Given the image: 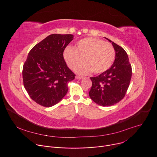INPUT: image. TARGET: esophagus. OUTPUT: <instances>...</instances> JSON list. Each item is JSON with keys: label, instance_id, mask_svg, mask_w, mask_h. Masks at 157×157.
I'll use <instances>...</instances> for the list:
<instances>
[{"label": "esophagus", "instance_id": "34e87169", "mask_svg": "<svg viewBox=\"0 0 157 157\" xmlns=\"http://www.w3.org/2000/svg\"><path fill=\"white\" fill-rule=\"evenodd\" d=\"M82 78H84V77L80 76V75L76 76V79H77V80H80V79H82Z\"/></svg>", "mask_w": 157, "mask_h": 157}]
</instances>
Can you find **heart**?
I'll list each match as a JSON object with an SVG mask.
<instances>
[{"mask_svg": "<svg viewBox=\"0 0 157 157\" xmlns=\"http://www.w3.org/2000/svg\"><path fill=\"white\" fill-rule=\"evenodd\" d=\"M64 58L70 68L73 70L85 59V64L77 67L75 71L87 75L92 71L96 74L108 70L114 62L115 50L113 46L105 40L89 37L78 41L73 48L68 47L64 51Z\"/></svg>", "mask_w": 157, "mask_h": 157, "instance_id": "b5f03b06", "label": "heart"}]
</instances>
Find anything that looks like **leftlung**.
Segmentation results:
<instances>
[{
  "label": "left lung",
  "mask_w": 157,
  "mask_h": 157,
  "mask_svg": "<svg viewBox=\"0 0 157 157\" xmlns=\"http://www.w3.org/2000/svg\"><path fill=\"white\" fill-rule=\"evenodd\" d=\"M115 50V59L108 70L99 76L90 77V99L102 106L113 105L125 96L130 84L132 67L127 54L121 46L109 39Z\"/></svg>",
  "instance_id": "obj_1"
}]
</instances>
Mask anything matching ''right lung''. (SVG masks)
I'll list each match as a JSON object with an SVG mask.
<instances>
[{
  "mask_svg": "<svg viewBox=\"0 0 157 157\" xmlns=\"http://www.w3.org/2000/svg\"><path fill=\"white\" fill-rule=\"evenodd\" d=\"M71 34H51L30 50L23 67V85L37 104L51 107L64 97L75 75L67 67L63 52Z\"/></svg>",
  "mask_w": 157,
  "mask_h": 157,
  "instance_id": "obj_1",
  "label": "right lung"
}]
</instances>
